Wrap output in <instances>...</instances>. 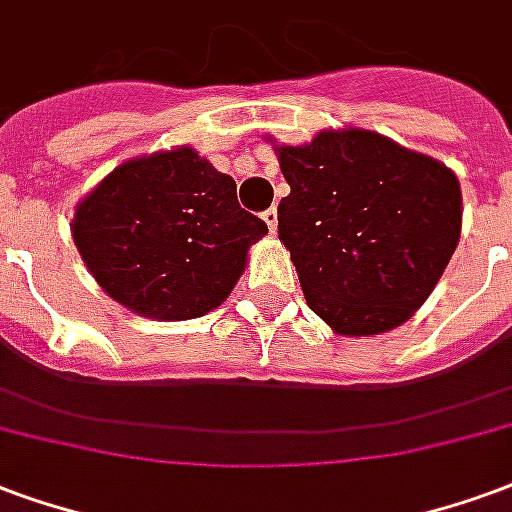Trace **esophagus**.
Masks as SVG:
<instances>
[{
  "label": "esophagus",
  "mask_w": 512,
  "mask_h": 512,
  "mask_svg": "<svg viewBox=\"0 0 512 512\" xmlns=\"http://www.w3.org/2000/svg\"><path fill=\"white\" fill-rule=\"evenodd\" d=\"M261 218H264V223H267L270 234H275V229H278V210H275V207H270V210L261 212Z\"/></svg>",
  "instance_id": "1"
}]
</instances>
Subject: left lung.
Here are the masks:
<instances>
[{"label": "left lung", "mask_w": 512, "mask_h": 512, "mask_svg": "<svg viewBox=\"0 0 512 512\" xmlns=\"http://www.w3.org/2000/svg\"><path fill=\"white\" fill-rule=\"evenodd\" d=\"M272 147L292 188L278 204V237L311 311L352 338L404 324L434 292L461 237L458 177L363 128Z\"/></svg>", "instance_id": "left-lung-1"}]
</instances>
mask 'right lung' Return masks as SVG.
I'll return each mask as SVG.
<instances>
[{"mask_svg":"<svg viewBox=\"0 0 512 512\" xmlns=\"http://www.w3.org/2000/svg\"><path fill=\"white\" fill-rule=\"evenodd\" d=\"M103 292L138 316L185 322L218 308L267 223L196 149L125 160L78 201L70 223Z\"/></svg>","mask_w":512,"mask_h":512,"instance_id":"add662e5","label":"right lung"}]
</instances>
